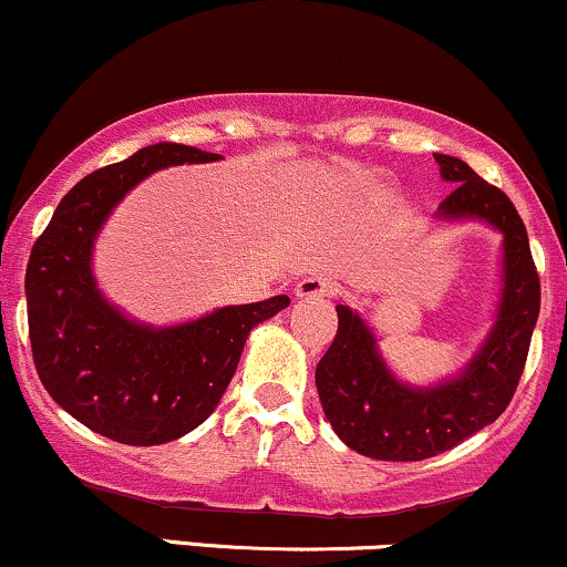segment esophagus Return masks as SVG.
Listing matches in <instances>:
<instances>
[{
	"instance_id": "1",
	"label": "esophagus",
	"mask_w": 567,
	"mask_h": 567,
	"mask_svg": "<svg viewBox=\"0 0 567 567\" xmlns=\"http://www.w3.org/2000/svg\"><path fill=\"white\" fill-rule=\"evenodd\" d=\"M338 290L336 279L330 275H309L296 285V296L301 298H328Z\"/></svg>"
}]
</instances>
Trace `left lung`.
<instances>
[{"mask_svg":"<svg viewBox=\"0 0 567 567\" xmlns=\"http://www.w3.org/2000/svg\"><path fill=\"white\" fill-rule=\"evenodd\" d=\"M434 159L442 178L455 184L437 216L483 218L504 234V298L496 328L470 368L434 389L394 381L368 324L347 306H336L338 333L317 365V392L338 437L379 461L432 458L493 424L517 392L542 309L528 231L512 199L466 162L447 154Z\"/></svg>","mask_w":567,"mask_h":567,"instance_id":"1","label":"left lung"}]
</instances>
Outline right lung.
<instances>
[{"instance_id":"1","label":"right lung","mask_w":567,"mask_h":567,"mask_svg":"<svg viewBox=\"0 0 567 567\" xmlns=\"http://www.w3.org/2000/svg\"><path fill=\"white\" fill-rule=\"evenodd\" d=\"M213 159L218 154L154 143L101 167L61 199L31 247L25 306L39 381L76 421L122 445H162L197 429L229 386L247 333L290 303L275 296L152 330L97 292L90 252L116 202L159 167Z\"/></svg>"}]
</instances>
